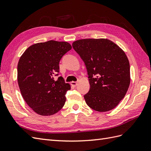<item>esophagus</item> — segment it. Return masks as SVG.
I'll return each instance as SVG.
<instances>
[{
  "label": "esophagus",
  "instance_id": "34e87169",
  "mask_svg": "<svg viewBox=\"0 0 151 151\" xmlns=\"http://www.w3.org/2000/svg\"><path fill=\"white\" fill-rule=\"evenodd\" d=\"M71 85L73 86H74V87H76L77 85H78V82H71Z\"/></svg>",
  "mask_w": 151,
  "mask_h": 151
}]
</instances>
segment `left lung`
Instances as JSON below:
<instances>
[{
  "label": "left lung",
  "mask_w": 151,
  "mask_h": 151,
  "mask_svg": "<svg viewBox=\"0 0 151 151\" xmlns=\"http://www.w3.org/2000/svg\"><path fill=\"white\" fill-rule=\"evenodd\" d=\"M72 46L87 69L90 90L84 95L87 105L99 112L114 109L124 98L130 84L126 53L115 42L104 38L79 40Z\"/></svg>",
  "instance_id": "1"
}]
</instances>
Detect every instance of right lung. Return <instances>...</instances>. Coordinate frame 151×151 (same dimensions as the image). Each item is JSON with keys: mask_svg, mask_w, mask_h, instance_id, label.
<instances>
[{"mask_svg": "<svg viewBox=\"0 0 151 151\" xmlns=\"http://www.w3.org/2000/svg\"><path fill=\"white\" fill-rule=\"evenodd\" d=\"M68 42L50 40L34 44L18 61L17 79L23 98L36 114L50 116L64 106L71 86L63 77L55 80L61 58L71 49Z\"/></svg>", "mask_w": 151, "mask_h": 151, "instance_id": "add662e5", "label": "right lung"}]
</instances>
